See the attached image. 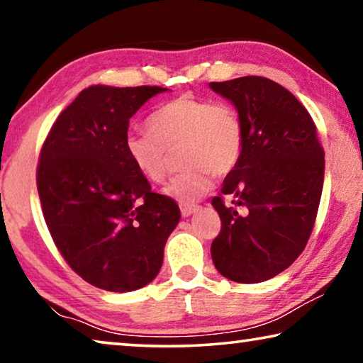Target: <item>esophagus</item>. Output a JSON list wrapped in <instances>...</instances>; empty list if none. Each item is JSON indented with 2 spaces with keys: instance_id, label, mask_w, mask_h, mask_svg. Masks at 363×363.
Segmentation results:
<instances>
[{
  "instance_id": "1",
  "label": "esophagus",
  "mask_w": 363,
  "mask_h": 363,
  "mask_svg": "<svg viewBox=\"0 0 363 363\" xmlns=\"http://www.w3.org/2000/svg\"><path fill=\"white\" fill-rule=\"evenodd\" d=\"M196 210H199V206H196V205H182L181 206L182 218H189L190 214H194Z\"/></svg>"
}]
</instances>
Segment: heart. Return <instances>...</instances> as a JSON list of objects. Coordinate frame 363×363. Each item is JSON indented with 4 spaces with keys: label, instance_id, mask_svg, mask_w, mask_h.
Wrapping results in <instances>:
<instances>
[{
    "label": "heart",
    "instance_id": "b5f03b06",
    "mask_svg": "<svg viewBox=\"0 0 363 363\" xmlns=\"http://www.w3.org/2000/svg\"><path fill=\"white\" fill-rule=\"evenodd\" d=\"M150 133L130 130L123 147L133 167L150 182H163L169 153L179 150V167L163 194L181 205H194L210 192L214 174L225 176L237 167L245 144L242 116L232 106L194 96H179L155 110Z\"/></svg>",
    "mask_w": 363,
    "mask_h": 363
}]
</instances>
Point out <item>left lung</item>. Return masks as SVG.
I'll return each instance as SVG.
<instances>
[{"instance_id":"8db88e82","label":"left lung","mask_w":363,"mask_h":363,"mask_svg":"<svg viewBox=\"0 0 363 363\" xmlns=\"http://www.w3.org/2000/svg\"><path fill=\"white\" fill-rule=\"evenodd\" d=\"M210 88L242 116L245 144L213 206L220 232L211 243L214 267L238 284H259L303 253L320 203L325 153L311 115L284 86L242 77Z\"/></svg>"}]
</instances>
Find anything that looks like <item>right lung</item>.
Wrapping results in <instances>:
<instances>
[{
  "label": "right lung",
  "mask_w": 363,
  "mask_h": 363,
  "mask_svg": "<svg viewBox=\"0 0 363 363\" xmlns=\"http://www.w3.org/2000/svg\"><path fill=\"white\" fill-rule=\"evenodd\" d=\"M164 91L89 86L43 144L36 186L48 229L69 266L102 290L150 284L181 219L176 201L152 192L123 147L131 116Z\"/></svg>",
  "instance_id": "1"
}]
</instances>
